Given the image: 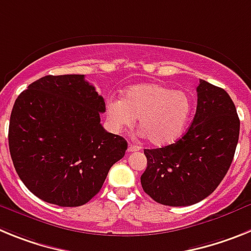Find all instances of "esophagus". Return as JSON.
Wrapping results in <instances>:
<instances>
[{
	"label": "esophagus",
	"mask_w": 251,
	"mask_h": 251,
	"mask_svg": "<svg viewBox=\"0 0 251 251\" xmlns=\"http://www.w3.org/2000/svg\"><path fill=\"white\" fill-rule=\"evenodd\" d=\"M139 150H141V148H139L138 146L132 145V143H129V146H128V152H137V151Z\"/></svg>",
	"instance_id": "1"
}]
</instances>
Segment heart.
Segmentation results:
<instances>
[{"label":"heart","instance_id":"heart-1","mask_svg":"<svg viewBox=\"0 0 251 251\" xmlns=\"http://www.w3.org/2000/svg\"><path fill=\"white\" fill-rule=\"evenodd\" d=\"M194 101L183 90L157 83L133 85L123 99L106 103V118L114 130L127 129L139 119V129L157 147L172 145L187 128Z\"/></svg>","mask_w":251,"mask_h":251}]
</instances>
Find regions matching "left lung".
<instances>
[{
  "label": "left lung",
  "mask_w": 251,
  "mask_h": 251,
  "mask_svg": "<svg viewBox=\"0 0 251 251\" xmlns=\"http://www.w3.org/2000/svg\"><path fill=\"white\" fill-rule=\"evenodd\" d=\"M240 121L230 95L200 80L197 108L182 138L156 150H145L147 168L142 187L156 202L190 206L220 185L230 168L239 141Z\"/></svg>",
  "instance_id": "obj_1"
}]
</instances>
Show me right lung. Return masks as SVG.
Here are the masks:
<instances>
[{
	"label": "right lung",
	"instance_id": "right-lung-1",
	"mask_svg": "<svg viewBox=\"0 0 251 251\" xmlns=\"http://www.w3.org/2000/svg\"><path fill=\"white\" fill-rule=\"evenodd\" d=\"M105 103L84 75H46L17 97L8 147L17 175L35 196L63 207L100 191L127 141L100 124Z\"/></svg>",
	"mask_w": 251,
	"mask_h": 251
}]
</instances>
